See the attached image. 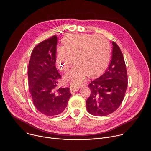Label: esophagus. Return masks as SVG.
Listing matches in <instances>:
<instances>
[{"label": "esophagus", "instance_id": "esophagus-1", "mask_svg": "<svg viewBox=\"0 0 151 151\" xmlns=\"http://www.w3.org/2000/svg\"><path fill=\"white\" fill-rule=\"evenodd\" d=\"M79 87H70V92L71 94H74L76 92L78 91Z\"/></svg>", "mask_w": 151, "mask_h": 151}]
</instances>
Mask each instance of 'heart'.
Returning a JSON list of instances; mask_svg holds the SVG:
<instances>
[{"instance_id":"heart-1","label":"heart","mask_w":151,"mask_h":151,"mask_svg":"<svg viewBox=\"0 0 151 151\" xmlns=\"http://www.w3.org/2000/svg\"><path fill=\"white\" fill-rule=\"evenodd\" d=\"M63 45L56 50V64L62 71L68 70L74 61L76 64L64 76L72 87H78L85 79L100 76L107 67L110 59V45L103 36L71 34L63 40Z\"/></svg>"}]
</instances>
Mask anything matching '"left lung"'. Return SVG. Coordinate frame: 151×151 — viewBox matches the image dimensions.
Listing matches in <instances>:
<instances>
[{"mask_svg": "<svg viewBox=\"0 0 151 151\" xmlns=\"http://www.w3.org/2000/svg\"><path fill=\"white\" fill-rule=\"evenodd\" d=\"M112 58L107 70L89 84L91 94L87 99V111L95 116H106L122 103L127 87V74L123 53L112 42Z\"/></svg>", "mask_w": 151, "mask_h": 151, "instance_id": "1", "label": "left lung"}]
</instances>
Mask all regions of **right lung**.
I'll use <instances>...</instances> for the list:
<instances>
[{
	"instance_id": "obj_1",
	"label": "right lung",
	"mask_w": 151,
	"mask_h": 151,
	"mask_svg": "<svg viewBox=\"0 0 151 151\" xmlns=\"http://www.w3.org/2000/svg\"><path fill=\"white\" fill-rule=\"evenodd\" d=\"M58 37L46 39L33 49L28 64V87L36 109L47 116L61 114L71 95L70 88H56L61 78L55 67Z\"/></svg>"
}]
</instances>
